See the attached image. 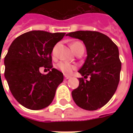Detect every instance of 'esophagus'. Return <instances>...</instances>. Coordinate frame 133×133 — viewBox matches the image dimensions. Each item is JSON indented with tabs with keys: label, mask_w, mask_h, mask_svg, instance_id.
I'll use <instances>...</instances> for the list:
<instances>
[{
	"label": "esophagus",
	"mask_w": 133,
	"mask_h": 133,
	"mask_svg": "<svg viewBox=\"0 0 133 133\" xmlns=\"http://www.w3.org/2000/svg\"><path fill=\"white\" fill-rule=\"evenodd\" d=\"M64 78H65V79H69V78H71V76L65 75H64Z\"/></svg>",
	"instance_id": "1"
}]
</instances>
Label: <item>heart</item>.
Returning <instances> with one entry per match:
<instances>
[{
    "mask_svg": "<svg viewBox=\"0 0 133 133\" xmlns=\"http://www.w3.org/2000/svg\"><path fill=\"white\" fill-rule=\"evenodd\" d=\"M81 44H82V43H81L79 41L74 42L73 44H72V49L73 52H75V49L77 48L79 45H81ZM55 47L52 50V55H55ZM56 67L58 70H60L61 72H63L65 75L71 74L72 72V71L76 69V66H75V65L72 64H69V63L66 62V61H60L59 63L57 64Z\"/></svg>",
    "mask_w": 133,
    "mask_h": 133,
    "instance_id": "b5f03b06",
    "label": "heart"
}]
</instances>
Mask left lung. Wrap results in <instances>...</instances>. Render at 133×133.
<instances>
[{"label": "left lung", "mask_w": 133, "mask_h": 133, "mask_svg": "<svg viewBox=\"0 0 133 133\" xmlns=\"http://www.w3.org/2000/svg\"><path fill=\"white\" fill-rule=\"evenodd\" d=\"M66 36L81 40L87 57L78 72L79 86L72 92L75 103L86 110L104 107L115 94L120 81L121 62L116 44L104 34L95 31H77Z\"/></svg>", "instance_id": "left-lung-1"}]
</instances>
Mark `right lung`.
<instances>
[{"label": "right lung", "mask_w": 133, "mask_h": 133, "mask_svg": "<svg viewBox=\"0 0 133 133\" xmlns=\"http://www.w3.org/2000/svg\"><path fill=\"white\" fill-rule=\"evenodd\" d=\"M65 34L34 30L18 36L10 45L4 58V75L14 98L24 107L41 110L53 101L64 75L52 68L51 54ZM42 66L50 70L48 74L39 72Z\"/></svg>", "instance_id": "right-lung-1"}]
</instances>
